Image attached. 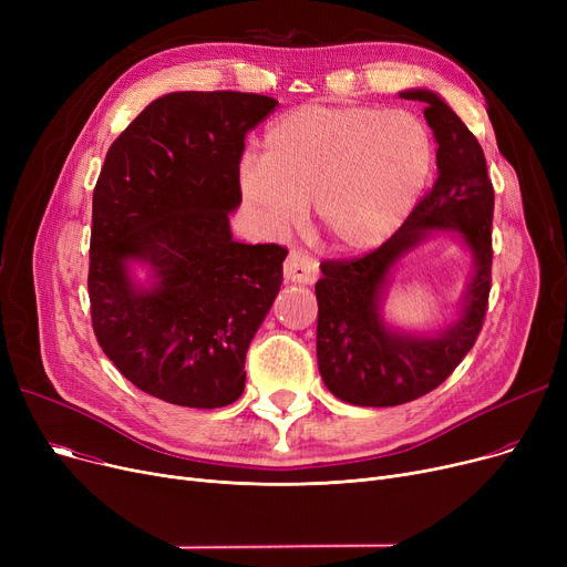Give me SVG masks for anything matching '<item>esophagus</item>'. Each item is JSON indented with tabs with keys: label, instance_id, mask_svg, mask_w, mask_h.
I'll return each instance as SVG.
<instances>
[{
	"label": "esophagus",
	"instance_id": "1",
	"mask_svg": "<svg viewBox=\"0 0 567 567\" xmlns=\"http://www.w3.org/2000/svg\"><path fill=\"white\" fill-rule=\"evenodd\" d=\"M319 266L317 259L310 257L303 250H291L285 259V280L287 282H299V285H310L317 280Z\"/></svg>",
	"mask_w": 567,
	"mask_h": 567
}]
</instances>
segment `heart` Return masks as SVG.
I'll return each mask as SVG.
<instances>
[{"label":"heart","instance_id":"b5f03b06","mask_svg":"<svg viewBox=\"0 0 567 567\" xmlns=\"http://www.w3.org/2000/svg\"><path fill=\"white\" fill-rule=\"evenodd\" d=\"M434 167V137L406 110L308 103L264 135L238 186L261 225L282 236L315 204L319 229L344 252L385 241L409 216Z\"/></svg>","mask_w":567,"mask_h":567}]
</instances>
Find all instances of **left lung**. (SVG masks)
<instances>
[{
	"mask_svg": "<svg viewBox=\"0 0 567 567\" xmlns=\"http://www.w3.org/2000/svg\"><path fill=\"white\" fill-rule=\"evenodd\" d=\"M425 105L439 176L402 227L374 250L321 261L315 285L317 361L329 391L355 406H398L449 379L483 329L492 289L494 186L481 142L436 94H400ZM432 228L460 230L476 257L463 317L441 337H409L384 329L378 299L390 266Z\"/></svg>",
	"mask_w": 567,
	"mask_h": 567,
	"instance_id": "left-lung-1",
	"label": "left lung"
}]
</instances>
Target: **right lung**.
Wrapping results in <instances>:
<instances>
[{
	"label": "right lung",
	"mask_w": 567,
	"mask_h": 567,
	"mask_svg": "<svg viewBox=\"0 0 567 567\" xmlns=\"http://www.w3.org/2000/svg\"><path fill=\"white\" fill-rule=\"evenodd\" d=\"M278 101L176 92L146 105L107 148L94 188L89 303L101 349L140 391L218 409L246 385V351L282 285L287 248L231 238L246 135ZM159 276L137 290L127 261Z\"/></svg>",
	"instance_id": "1"
}]
</instances>
